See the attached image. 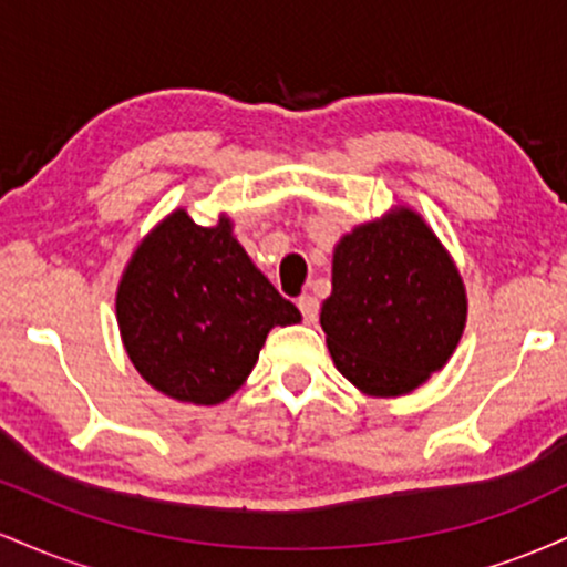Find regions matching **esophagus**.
Listing matches in <instances>:
<instances>
[{
  "instance_id": "obj_1",
  "label": "esophagus",
  "mask_w": 567,
  "mask_h": 567,
  "mask_svg": "<svg viewBox=\"0 0 567 567\" xmlns=\"http://www.w3.org/2000/svg\"><path fill=\"white\" fill-rule=\"evenodd\" d=\"M298 309H301L303 315V322L306 324H315L317 322V315H320V301H317L315 296H309V292H303V296H298Z\"/></svg>"
}]
</instances>
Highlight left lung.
Listing matches in <instances>:
<instances>
[{
	"instance_id": "left-lung-1",
	"label": "left lung",
	"mask_w": 567,
	"mask_h": 567,
	"mask_svg": "<svg viewBox=\"0 0 567 567\" xmlns=\"http://www.w3.org/2000/svg\"><path fill=\"white\" fill-rule=\"evenodd\" d=\"M458 266L413 207L343 234L320 324L338 373L368 396H402L447 365L466 328Z\"/></svg>"
}]
</instances>
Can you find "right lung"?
<instances>
[{"label": "right lung", "mask_w": 567, "mask_h": 567, "mask_svg": "<svg viewBox=\"0 0 567 567\" xmlns=\"http://www.w3.org/2000/svg\"><path fill=\"white\" fill-rule=\"evenodd\" d=\"M301 322L220 213L175 207L141 239L116 288V324L141 379L165 396L218 405L247 381L271 328Z\"/></svg>", "instance_id": "obj_1"}]
</instances>
